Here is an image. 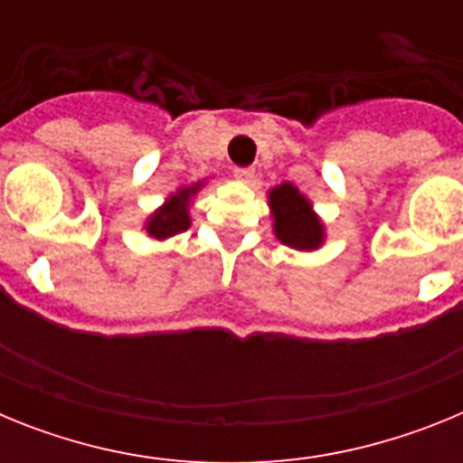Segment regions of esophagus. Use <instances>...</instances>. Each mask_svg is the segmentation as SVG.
Wrapping results in <instances>:
<instances>
[{
  "label": "esophagus",
  "instance_id": "34e87169",
  "mask_svg": "<svg viewBox=\"0 0 463 463\" xmlns=\"http://www.w3.org/2000/svg\"><path fill=\"white\" fill-rule=\"evenodd\" d=\"M234 175H236V178H239V181L250 183L252 178H255V171H252L250 166H236V169H234Z\"/></svg>",
  "mask_w": 463,
  "mask_h": 463
}]
</instances>
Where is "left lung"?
I'll return each mask as SVG.
<instances>
[{"label": "left lung", "instance_id": "1", "mask_svg": "<svg viewBox=\"0 0 463 463\" xmlns=\"http://www.w3.org/2000/svg\"><path fill=\"white\" fill-rule=\"evenodd\" d=\"M273 232L280 243L297 250H317L325 241V227L313 206L292 183H280L269 192Z\"/></svg>", "mask_w": 463, "mask_h": 463}]
</instances>
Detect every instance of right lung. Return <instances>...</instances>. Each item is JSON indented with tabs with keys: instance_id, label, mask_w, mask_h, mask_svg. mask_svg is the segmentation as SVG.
I'll return each instance as SVG.
<instances>
[{
	"instance_id": "add662e5",
	"label": "right lung",
	"mask_w": 463,
	"mask_h": 463,
	"mask_svg": "<svg viewBox=\"0 0 463 463\" xmlns=\"http://www.w3.org/2000/svg\"><path fill=\"white\" fill-rule=\"evenodd\" d=\"M202 190V183H194L190 187H181V190L171 194L166 199V203L162 208L153 213L146 222V232H148L153 239L165 241L169 236L181 234L190 227V199Z\"/></svg>"
}]
</instances>
